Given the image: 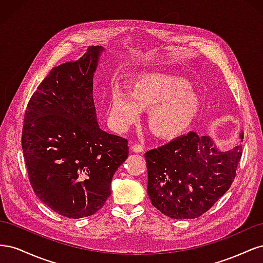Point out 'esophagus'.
I'll return each instance as SVG.
<instances>
[{"label": "esophagus", "instance_id": "34e87169", "mask_svg": "<svg viewBox=\"0 0 263 263\" xmlns=\"http://www.w3.org/2000/svg\"><path fill=\"white\" fill-rule=\"evenodd\" d=\"M132 150L136 154L144 153V146L140 145V144H137V142H134V144L132 145Z\"/></svg>", "mask_w": 263, "mask_h": 263}]
</instances>
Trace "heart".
Listing matches in <instances>:
<instances>
[{
  "label": "heart",
  "instance_id": "obj_1",
  "mask_svg": "<svg viewBox=\"0 0 263 263\" xmlns=\"http://www.w3.org/2000/svg\"><path fill=\"white\" fill-rule=\"evenodd\" d=\"M198 94L184 79L162 73H145L135 79L132 90L114 87L108 121L124 133L136 124L141 110L148 109L147 124L155 136L172 139L192 125L201 109Z\"/></svg>",
  "mask_w": 263,
  "mask_h": 263
}]
</instances>
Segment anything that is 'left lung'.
Returning a JSON list of instances; mask_svg holds the SVG:
<instances>
[{"instance_id":"left-lung-1","label":"left lung","mask_w":263,"mask_h":263,"mask_svg":"<svg viewBox=\"0 0 263 263\" xmlns=\"http://www.w3.org/2000/svg\"><path fill=\"white\" fill-rule=\"evenodd\" d=\"M239 138L242 141V132ZM241 155V145L221 151L210 136L194 132L147 151L151 203L174 219L201 216L232 185Z\"/></svg>"}]
</instances>
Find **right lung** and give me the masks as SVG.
Wrapping results in <instances>:
<instances>
[{"label": "right lung", "instance_id": "1", "mask_svg": "<svg viewBox=\"0 0 263 263\" xmlns=\"http://www.w3.org/2000/svg\"><path fill=\"white\" fill-rule=\"evenodd\" d=\"M104 48L52 68L30 98L22 148L35 194L68 218L91 216L110 195L114 173L128 157L127 139L99 126L93 78Z\"/></svg>", "mask_w": 263, "mask_h": 263}]
</instances>
